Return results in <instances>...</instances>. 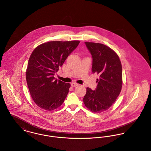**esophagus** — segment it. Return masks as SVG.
Returning <instances> with one entry per match:
<instances>
[{"label": "esophagus", "instance_id": "obj_1", "mask_svg": "<svg viewBox=\"0 0 151 151\" xmlns=\"http://www.w3.org/2000/svg\"><path fill=\"white\" fill-rule=\"evenodd\" d=\"M71 86L72 87H76V86H78V84H77V83H72L71 84Z\"/></svg>", "mask_w": 151, "mask_h": 151}]
</instances>
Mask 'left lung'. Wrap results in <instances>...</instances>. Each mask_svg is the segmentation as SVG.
Listing matches in <instances>:
<instances>
[{
	"mask_svg": "<svg viewBox=\"0 0 151 151\" xmlns=\"http://www.w3.org/2000/svg\"><path fill=\"white\" fill-rule=\"evenodd\" d=\"M93 58L92 72L100 75L96 90L87 88L83 101L92 112L100 113L108 109L120 94L122 84V65L117 54L108 46L85 42Z\"/></svg>",
	"mask_w": 151,
	"mask_h": 151,
	"instance_id": "1",
	"label": "left lung"
}]
</instances>
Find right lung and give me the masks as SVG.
<instances>
[{"mask_svg":"<svg viewBox=\"0 0 151 151\" xmlns=\"http://www.w3.org/2000/svg\"><path fill=\"white\" fill-rule=\"evenodd\" d=\"M79 43L78 40L49 42L38 46L32 52L26 81L32 98L42 109H56L65 99L70 84L55 79L54 76Z\"/></svg>","mask_w":151,"mask_h":151,"instance_id":"1","label":"right lung"}]
</instances>
